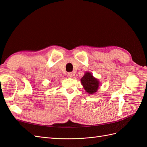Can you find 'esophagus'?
Returning <instances> with one entry per match:
<instances>
[{"instance_id":"34e87169","label":"esophagus","mask_w":147,"mask_h":147,"mask_svg":"<svg viewBox=\"0 0 147 147\" xmlns=\"http://www.w3.org/2000/svg\"><path fill=\"white\" fill-rule=\"evenodd\" d=\"M74 76V73L72 72H69L67 74V77L69 78H72Z\"/></svg>"}]
</instances>
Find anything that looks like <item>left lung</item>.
<instances>
[{"mask_svg": "<svg viewBox=\"0 0 147 147\" xmlns=\"http://www.w3.org/2000/svg\"><path fill=\"white\" fill-rule=\"evenodd\" d=\"M81 82L84 89L89 94H93L97 91L99 86L98 80L93 77L92 74L87 72L81 79Z\"/></svg>", "mask_w": 147, "mask_h": 147, "instance_id": "obj_1", "label": "left lung"}]
</instances>
